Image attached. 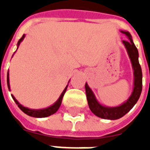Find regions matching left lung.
Wrapping results in <instances>:
<instances>
[{
    "label": "left lung",
    "mask_w": 150,
    "mask_h": 150,
    "mask_svg": "<svg viewBox=\"0 0 150 150\" xmlns=\"http://www.w3.org/2000/svg\"><path fill=\"white\" fill-rule=\"evenodd\" d=\"M122 34H125L129 40H123L122 43L125 47L127 53L129 54V59L132 63L133 70V90L129 99L122 104L116 107H108L100 104V102L96 98V96L88 84L85 83V91L88 100V106L90 110L98 117L106 120H117L128 113L132 109L136 103L140 98L142 91V67L139 63L138 50L133 43L132 36L128 31L120 30Z\"/></svg>",
    "instance_id": "left-lung-1"
}]
</instances>
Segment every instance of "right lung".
Listing matches in <instances>:
<instances>
[{"label":"right lung","mask_w":150,"mask_h":150,"mask_svg":"<svg viewBox=\"0 0 150 150\" xmlns=\"http://www.w3.org/2000/svg\"><path fill=\"white\" fill-rule=\"evenodd\" d=\"M25 34H23V36L20 38V40L18 41V48L17 50L18 49V46L20 45V43L23 41V39L25 38ZM8 73H7V85H8V90L10 91V86H9V77H8ZM70 82V81H69ZM67 86L68 84L67 85V87L65 88V89L63 90V91L62 92V94L60 95V96L59 98L57 100L55 103L52 105H50V107L46 108H42V109H32V108H29L24 107L23 105H21L19 102H18L17 100H16V98L11 95L12 98L13 99V100L15 101V103L18 104V106L19 107V108L21 109L23 112H25L26 115L30 116H32V117H38V118H42V117H47V116H50V115H53L54 113H55L57 111L59 110V107H60V105H61V103H62V97H63V96L65 94L66 91H67Z\"/></svg>","instance_id":"right-lung-1"}]
</instances>
